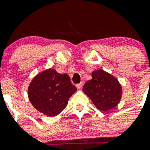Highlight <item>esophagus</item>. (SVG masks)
Here are the masks:
<instances>
[{
	"instance_id": "esophagus-1",
	"label": "esophagus",
	"mask_w": 150,
	"mask_h": 150,
	"mask_svg": "<svg viewBox=\"0 0 150 150\" xmlns=\"http://www.w3.org/2000/svg\"><path fill=\"white\" fill-rule=\"evenodd\" d=\"M83 85H84V82H81L80 83H79V84H77L76 85V87H77V89H81L82 88V87H83Z\"/></svg>"
}]
</instances>
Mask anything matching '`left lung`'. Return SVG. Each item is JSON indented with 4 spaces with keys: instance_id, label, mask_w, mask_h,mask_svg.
Returning <instances> with one entry per match:
<instances>
[{
    "instance_id": "1",
    "label": "left lung",
    "mask_w": 150,
    "mask_h": 150,
    "mask_svg": "<svg viewBox=\"0 0 150 150\" xmlns=\"http://www.w3.org/2000/svg\"><path fill=\"white\" fill-rule=\"evenodd\" d=\"M92 78L86 82L82 90L97 108L106 111L115 108L122 97V87L115 77L103 70L92 73Z\"/></svg>"
}]
</instances>
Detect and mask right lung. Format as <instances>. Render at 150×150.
I'll list each match as a JSON object with an SVG mask.
<instances>
[{
    "instance_id": "1",
    "label": "right lung",
    "mask_w": 150,
    "mask_h": 150,
    "mask_svg": "<svg viewBox=\"0 0 150 150\" xmlns=\"http://www.w3.org/2000/svg\"><path fill=\"white\" fill-rule=\"evenodd\" d=\"M76 91L67 74H60L50 68L34 77L28 87V97L37 111L53 117L63 111Z\"/></svg>"
}]
</instances>
